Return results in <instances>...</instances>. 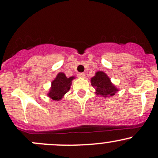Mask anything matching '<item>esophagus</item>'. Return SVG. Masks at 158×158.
<instances>
[{
  "instance_id": "34e87169",
  "label": "esophagus",
  "mask_w": 158,
  "mask_h": 158,
  "mask_svg": "<svg viewBox=\"0 0 158 158\" xmlns=\"http://www.w3.org/2000/svg\"><path fill=\"white\" fill-rule=\"evenodd\" d=\"M78 77H79V78H84L85 77V73H78Z\"/></svg>"
}]
</instances>
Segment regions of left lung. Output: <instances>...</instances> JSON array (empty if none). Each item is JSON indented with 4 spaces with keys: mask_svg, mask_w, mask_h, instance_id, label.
<instances>
[{
    "mask_svg": "<svg viewBox=\"0 0 158 158\" xmlns=\"http://www.w3.org/2000/svg\"><path fill=\"white\" fill-rule=\"evenodd\" d=\"M91 85L95 88L96 94L103 97L114 96L118 89L112 84L110 78L104 72L98 71L90 79Z\"/></svg>",
    "mask_w": 158,
    "mask_h": 158,
    "instance_id": "8db88e82",
    "label": "left lung"
}]
</instances>
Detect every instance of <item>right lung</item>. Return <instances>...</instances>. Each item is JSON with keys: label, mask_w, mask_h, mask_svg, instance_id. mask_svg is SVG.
I'll return each instance as SVG.
<instances>
[{"label": "right lung", "mask_w": 158, "mask_h": 158, "mask_svg": "<svg viewBox=\"0 0 158 158\" xmlns=\"http://www.w3.org/2000/svg\"><path fill=\"white\" fill-rule=\"evenodd\" d=\"M73 79H75L74 77L68 78L64 73H58L56 79L51 82V88L48 94V97L53 100H61L64 94L70 89Z\"/></svg>", "instance_id": "1"}]
</instances>
